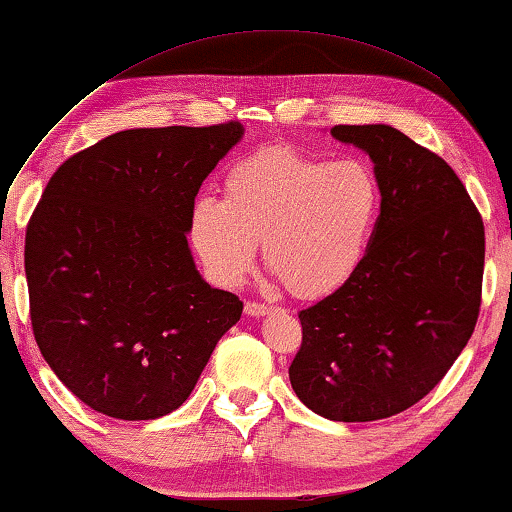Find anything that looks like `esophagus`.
<instances>
[{
    "label": "esophagus",
    "instance_id": "esophagus-1",
    "mask_svg": "<svg viewBox=\"0 0 512 512\" xmlns=\"http://www.w3.org/2000/svg\"><path fill=\"white\" fill-rule=\"evenodd\" d=\"M243 312H246L248 316H266L269 312H273L271 305H264V303H246V307H243Z\"/></svg>",
    "mask_w": 512,
    "mask_h": 512
}]
</instances>
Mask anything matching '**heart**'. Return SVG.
I'll use <instances>...</instances> for the list:
<instances>
[{
    "instance_id": "b5f03b06",
    "label": "heart",
    "mask_w": 512,
    "mask_h": 512,
    "mask_svg": "<svg viewBox=\"0 0 512 512\" xmlns=\"http://www.w3.org/2000/svg\"><path fill=\"white\" fill-rule=\"evenodd\" d=\"M225 198H198L189 237L221 285L246 278L262 241L264 262L296 298L344 287L367 257L383 205L367 161H328L287 145L262 148L225 173Z\"/></svg>"
}]
</instances>
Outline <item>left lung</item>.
<instances>
[{"instance_id": "obj_1", "label": "left lung", "mask_w": 512, "mask_h": 512, "mask_svg": "<svg viewBox=\"0 0 512 512\" xmlns=\"http://www.w3.org/2000/svg\"><path fill=\"white\" fill-rule=\"evenodd\" d=\"M369 154L383 205L367 257L344 287L298 312L291 387L316 415L376 421L440 383L472 337L483 221L453 168L392 125H337Z\"/></svg>"}]
</instances>
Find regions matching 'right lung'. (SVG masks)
<instances>
[{"instance_id": "1", "label": "right lung", "mask_w": 512, "mask_h": 512, "mask_svg": "<svg viewBox=\"0 0 512 512\" xmlns=\"http://www.w3.org/2000/svg\"><path fill=\"white\" fill-rule=\"evenodd\" d=\"M241 123L125 129L77 152L27 225L24 273L45 362L113 419L180 408L243 303L193 262L189 216Z\"/></svg>"}]
</instances>
